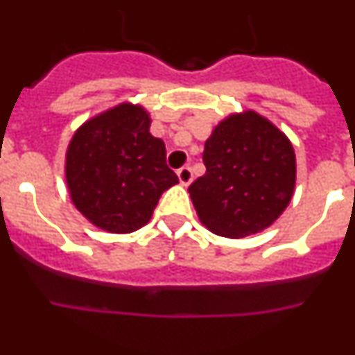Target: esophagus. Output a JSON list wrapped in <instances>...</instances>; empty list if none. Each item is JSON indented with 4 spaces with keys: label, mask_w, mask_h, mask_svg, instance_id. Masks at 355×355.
Instances as JSON below:
<instances>
[{
    "label": "esophagus",
    "mask_w": 355,
    "mask_h": 355,
    "mask_svg": "<svg viewBox=\"0 0 355 355\" xmlns=\"http://www.w3.org/2000/svg\"><path fill=\"white\" fill-rule=\"evenodd\" d=\"M178 180H180L181 184L188 187V184L192 183V180H193L192 168H190V167H181L180 171H178Z\"/></svg>",
    "instance_id": "1"
}]
</instances>
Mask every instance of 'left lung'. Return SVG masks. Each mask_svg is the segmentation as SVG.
Here are the masks:
<instances>
[{"instance_id": "obj_1", "label": "left lung", "mask_w": 355, "mask_h": 355, "mask_svg": "<svg viewBox=\"0 0 355 355\" xmlns=\"http://www.w3.org/2000/svg\"><path fill=\"white\" fill-rule=\"evenodd\" d=\"M206 174L188 192L200 224L224 238L270 227L290 205L297 159L290 139L254 110L229 114L206 140Z\"/></svg>"}]
</instances>
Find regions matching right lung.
Returning a JSON list of instances; mask_svg holds the SVG:
<instances>
[{"label":"right lung","instance_id":"right-lung-1","mask_svg":"<svg viewBox=\"0 0 355 355\" xmlns=\"http://www.w3.org/2000/svg\"><path fill=\"white\" fill-rule=\"evenodd\" d=\"M149 128V112L124 101L87 119L69 142L64 172L71 202L103 231L144 227L162 193L178 183L165 163V144Z\"/></svg>","mask_w":355,"mask_h":355}]
</instances>
